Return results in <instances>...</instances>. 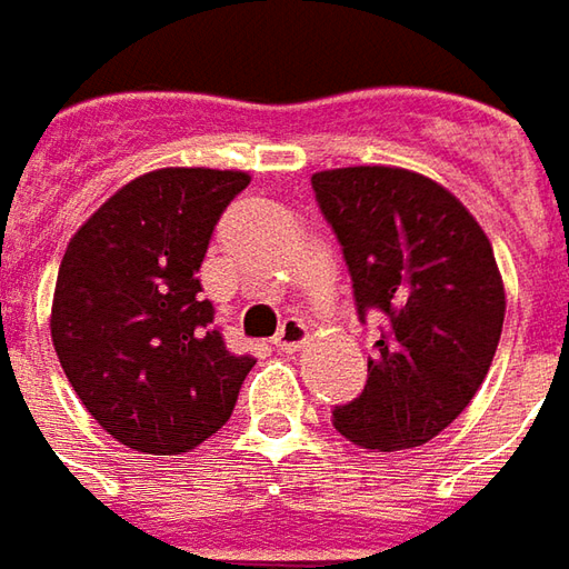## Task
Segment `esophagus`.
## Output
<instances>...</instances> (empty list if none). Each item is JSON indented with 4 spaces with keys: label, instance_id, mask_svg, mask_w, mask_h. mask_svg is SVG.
Returning <instances> with one entry per match:
<instances>
[{
    "label": "esophagus",
    "instance_id": "obj_1",
    "mask_svg": "<svg viewBox=\"0 0 569 569\" xmlns=\"http://www.w3.org/2000/svg\"><path fill=\"white\" fill-rule=\"evenodd\" d=\"M310 339V329L303 326V319H284L281 322V329H278V336H274V348L278 351H284V355H295L297 348H303Z\"/></svg>",
    "mask_w": 569,
    "mask_h": 569
}]
</instances>
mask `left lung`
<instances>
[{
	"label": "left lung",
	"instance_id": "1",
	"mask_svg": "<svg viewBox=\"0 0 569 569\" xmlns=\"http://www.w3.org/2000/svg\"><path fill=\"white\" fill-rule=\"evenodd\" d=\"M361 319L382 313L358 399L332 425L363 449L421 447L447 430L491 370L507 297L491 240L449 189L402 167L313 173Z\"/></svg>",
	"mask_w": 569,
	"mask_h": 569
}]
</instances>
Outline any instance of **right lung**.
Masks as SVG:
<instances>
[{
    "instance_id": "right-lung-1",
    "label": "right lung",
    "mask_w": 569,
    "mask_h": 569,
    "mask_svg": "<svg viewBox=\"0 0 569 569\" xmlns=\"http://www.w3.org/2000/svg\"><path fill=\"white\" fill-rule=\"evenodd\" d=\"M243 170L164 167L117 189L69 240L53 348L81 405L122 447L177 456L230 418L252 370L211 326L199 269Z\"/></svg>"
}]
</instances>
